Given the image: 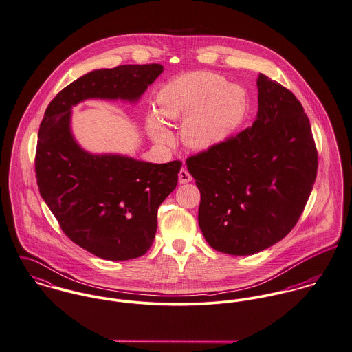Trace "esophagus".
Here are the masks:
<instances>
[{
  "mask_svg": "<svg viewBox=\"0 0 352 352\" xmlns=\"http://www.w3.org/2000/svg\"><path fill=\"white\" fill-rule=\"evenodd\" d=\"M178 178L179 184H189L192 181V175L188 173L186 168H181V171L178 173Z\"/></svg>",
  "mask_w": 352,
  "mask_h": 352,
  "instance_id": "obj_1",
  "label": "esophagus"
}]
</instances>
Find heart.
Segmentation results:
<instances>
[{"label":"heart","mask_w":352,"mask_h":352,"mask_svg":"<svg viewBox=\"0 0 352 352\" xmlns=\"http://www.w3.org/2000/svg\"><path fill=\"white\" fill-rule=\"evenodd\" d=\"M157 114L147 118V131L154 142L171 144L173 133L161 119L184 120V142L199 151L226 143L245 116L248 100L243 87L220 74L195 72L173 79L157 94ZM162 117L160 119V118Z\"/></svg>","instance_id":"obj_1"}]
</instances>
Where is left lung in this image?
Returning a JSON list of instances; mask_svg holds the SVG:
<instances>
[{"instance_id":"obj_1","label":"left lung","mask_w":352,"mask_h":352,"mask_svg":"<svg viewBox=\"0 0 352 352\" xmlns=\"http://www.w3.org/2000/svg\"><path fill=\"white\" fill-rule=\"evenodd\" d=\"M258 115L216 148L188 157L201 193L198 224L208 244L230 255H252L297 224L317 174V151L301 102L259 74Z\"/></svg>"}]
</instances>
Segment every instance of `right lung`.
Masks as SVG:
<instances>
[{
    "label": "right lung",
    "mask_w": 352,
    "mask_h": 352,
    "mask_svg": "<svg viewBox=\"0 0 352 352\" xmlns=\"http://www.w3.org/2000/svg\"><path fill=\"white\" fill-rule=\"evenodd\" d=\"M162 72L157 63L90 72L56 94L40 124V195L72 241L102 259L129 261L150 250L157 208L175 189L182 162L87 153L72 132V109L90 98L138 102Z\"/></svg>",
    "instance_id": "1"
}]
</instances>
